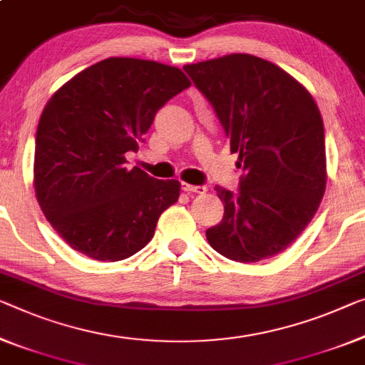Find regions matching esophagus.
<instances>
[{
  "instance_id": "esophagus-1",
  "label": "esophagus",
  "mask_w": 365,
  "mask_h": 365,
  "mask_svg": "<svg viewBox=\"0 0 365 365\" xmlns=\"http://www.w3.org/2000/svg\"><path fill=\"white\" fill-rule=\"evenodd\" d=\"M181 189L186 190V192H194V194H205L207 192L205 186H192V184H187V182H182Z\"/></svg>"
}]
</instances>
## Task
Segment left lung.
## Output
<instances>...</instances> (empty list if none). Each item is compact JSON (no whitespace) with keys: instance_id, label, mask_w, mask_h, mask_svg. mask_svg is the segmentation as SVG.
<instances>
[{"instance_id":"left-lung-1","label":"left lung","mask_w":365,"mask_h":365,"mask_svg":"<svg viewBox=\"0 0 365 365\" xmlns=\"http://www.w3.org/2000/svg\"><path fill=\"white\" fill-rule=\"evenodd\" d=\"M238 153V194L205 232L212 248L238 262L276 256L300 237L327 187L324 130L312 94L277 65L248 53L186 65Z\"/></svg>"}]
</instances>
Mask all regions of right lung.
I'll return each mask as SVG.
<instances>
[{
  "label": "right lung",
  "instance_id": "1",
  "mask_svg": "<svg viewBox=\"0 0 365 365\" xmlns=\"http://www.w3.org/2000/svg\"><path fill=\"white\" fill-rule=\"evenodd\" d=\"M190 86L176 66L112 57L78 73L43 109L34 187L50 225L73 250L120 261L147 246L181 184L125 168L155 114Z\"/></svg>",
  "mask_w": 365,
  "mask_h": 365
}]
</instances>
